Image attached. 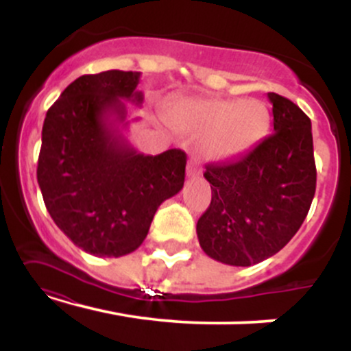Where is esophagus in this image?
Listing matches in <instances>:
<instances>
[{
    "mask_svg": "<svg viewBox=\"0 0 351 351\" xmlns=\"http://www.w3.org/2000/svg\"><path fill=\"white\" fill-rule=\"evenodd\" d=\"M186 173H188V176H189V178H193V176H196V175H198V173H199L198 167H196V162H195V160H191V162L188 163Z\"/></svg>",
    "mask_w": 351,
    "mask_h": 351,
    "instance_id": "1",
    "label": "esophagus"
}]
</instances>
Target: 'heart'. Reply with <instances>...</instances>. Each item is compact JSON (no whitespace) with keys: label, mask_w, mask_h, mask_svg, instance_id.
<instances>
[{"label":"heart","mask_w":351,"mask_h":351,"mask_svg":"<svg viewBox=\"0 0 351 351\" xmlns=\"http://www.w3.org/2000/svg\"><path fill=\"white\" fill-rule=\"evenodd\" d=\"M170 120L184 130L209 135L204 143L208 160L243 155L256 147L271 127L265 104L244 99L181 100L170 110Z\"/></svg>","instance_id":"heart-1"}]
</instances>
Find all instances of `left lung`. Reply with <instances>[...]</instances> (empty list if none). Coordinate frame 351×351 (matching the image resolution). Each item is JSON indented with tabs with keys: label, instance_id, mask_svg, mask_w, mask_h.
Listing matches in <instances>:
<instances>
[{
	"label": "left lung",
	"instance_id": "left-lung-1",
	"mask_svg": "<svg viewBox=\"0 0 351 351\" xmlns=\"http://www.w3.org/2000/svg\"><path fill=\"white\" fill-rule=\"evenodd\" d=\"M274 134L241 158L206 165L211 204L199 245L228 265L263 263L295 236L315 195L312 123L292 100L269 92Z\"/></svg>",
	"mask_w": 351,
	"mask_h": 351
}]
</instances>
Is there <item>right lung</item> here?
Returning <instances> with one entry per match:
<instances>
[{
	"mask_svg": "<svg viewBox=\"0 0 351 351\" xmlns=\"http://www.w3.org/2000/svg\"><path fill=\"white\" fill-rule=\"evenodd\" d=\"M140 72L106 71L69 84L43 125L38 183L58 228L97 257L140 247L165 199L181 191L186 153L143 155L128 143L123 100L140 104Z\"/></svg>",
	"mask_w": 351,
	"mask_h": 351,
	"instance_id": "1",
	"label": "right lung"
}]
</instances>
